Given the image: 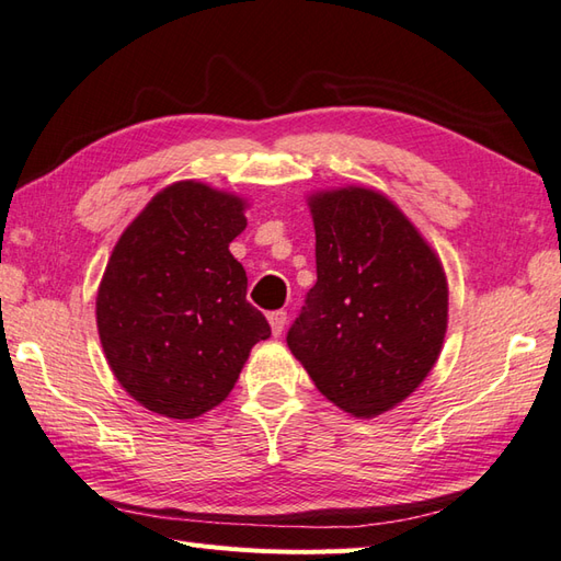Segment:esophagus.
Masks as SVG:
<instances>
[{
  "instance_id": "34e87169",
  "label": "esophagus",
  "mask_w": 561,
  "mask_h": 561,
  "mask_svg": "<svg viewBox=\"0 0 561 561\" xmlns=\"http://www.w3.org/2000/svg\"><path fill=\"white\" fill-rule=\"evenodd\" d=\"M285 319H288V314L283 312V309H276V312L268 314V323H271V331L273 335H280L283 329H285Z\"/></svg>"
}]
</instances>
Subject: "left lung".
I'll return each instance as SVG.
<instances>
[{
	"label": "left lung",
	"mask_w": 561,
	"mask_h": 561,
	"mask_svg": "<svg viewBox=\"0 0 561 561\" xmlns=\"http://www.w3.org/2000/svg\"><path fill=\"white\" fill-rule=\"evenodd\" d=\"M307 206L317 283L288 347L331 403L377 417L437 365L449 323L446 273L420 230L377 190H321Z\"/></svg>",
	"instance_id": "obj_1"
}]
</instances>
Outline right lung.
I'll return each instance as SVG.
<instances>
[{"label":"right lung","mask_w":561,"mask_h":561,"mask_svg":"<svg viewBox=\"0 0 561 561\" xmlns=\"http://www.w3.org/2000/svg\"><path fill=\"white\" fill-rule=\"evenodd\" d=\"M247 206L204 182H172L112 249L95 297L98 335L112 375L151 413L194 420L214 410L271 335L230 254Z\"/></svg>","instance_id":"add662e5"}]
</instances>
